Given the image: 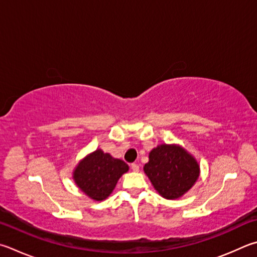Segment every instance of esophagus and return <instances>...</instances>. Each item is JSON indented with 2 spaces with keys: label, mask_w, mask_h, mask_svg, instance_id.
<instances>
[{
  "label": "esophagus",
  "mask_w": 257,
  "mask_h": 257,
  "mask_svg": "<svg viewBox=\"0 0 257 257\" xmlns=\"http://www.w3.org/2000/svg\"><path fill=\"white\" fill-rule=\"evenodd\" d=\"M132 170L134 172H138L139 171V165L136 164V163H134V164H132Z\"/></svg>",
  "instance_id": "34e87169"
}]
</instances>
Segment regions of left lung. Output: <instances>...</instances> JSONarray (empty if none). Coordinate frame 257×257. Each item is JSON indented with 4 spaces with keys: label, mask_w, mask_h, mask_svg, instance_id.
Here are the masks:
<instances>
[{
    "label": "left lung",
    "mask_w": 257,
    "mask_h": 257,
    "mask_svg": "<svg viewBox=\"0 0 257 257\" xmlns=\"http://www.w3.org/2000/svg\"><path fill=\"white\" fill-rule=\"evenodd\" d=\"M144 171L157 192L170 200L188 192L199 177L198 163L183 148L174 145L154 148Z\"/></svg>",
    "instance_id": "left-lung-1"
}]
</instances>
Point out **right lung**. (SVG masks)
I'll return each mask as SVG.
<instances>
[{
  "instance_id": "right-lung-1",
  "label": "right lung",
  "mask_w": 257,
  "mask_h": 257,
  "mask_svg": "<svg viewBox=\"0 0 257 257\" xmlns=\"http://www.w3.org/2000/svg\"><path fill=\"white\" fill-rule=\"evenodd\" d=\"M129 170L123 161L97 149L78 164L74 180L83 192L96 201L109 197L120 176Z\"/></svg>"
}]
</instances>
